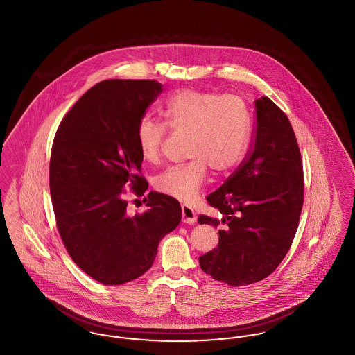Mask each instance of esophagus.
<instances>
[{"label": "esophagus", "mask_w": 355, "mask_h": 355, "mask_svg": "<svg viewBox=\"0 0 355 355\" xmlns=\"http://www.w3.org/2000/svg\"><path fill=\"white\" fill-rule=\"evenodd\" d=\"M181 209H182V222L190 223V225H193V223L197 222V216H196L194 210H193L190 206L182 205Z\"/></svg>", "instance_id": "1"}]
</instances>
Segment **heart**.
<instances>
[{
    "label": "heart",
    "mask_w": 355,
    "mask_h": 355,
    "mask_svg": "<svg viewBox=\"0 0 355 355\" xmlns=\"http://www.w3.org/2000/svg\"><path fill=\"white\" fill-rule=\"evenodd\" d=\"M165 117L171 129L191 135V161L164 170L155 178V187L181 202H193L205 182L207 166L214 173H223L245 157L250 142L249 112L236 96L182 90L166 103ZM166 130V125L157 119H141L137 144L146 162L155 164L161 158Z\"/></svg>",
    "instance_id": "obj_1"
}]
</instances>
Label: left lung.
Masks as SVG:
<instances>
[{"label": "left lung", "mask_w": 355, "mask_h": 355, "mask_svg": "<svg viewBox=\"0 0 355 355\" xmlns=\"http://www.w3.org/2000/svg\"><path fill=\"white\" fill-rule=\"evenodd\" d=\"M252 150L239 168L206 197L222 220L200 216L220 230L216 249L200 266L230 286L258 282L278 268L295 236L304 205V170L286 114L268 97L255 100Z\"/></svg>", "instance_id": "1"}]
</instances>
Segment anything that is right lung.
Instances as JSON below:
<instances>
[{
	"label": "right lung",
	"instance_id": "1",
	"mask_svg": "<svg viewBox=\"0 0 355 355\" xmlns=\"http://www.w3.org/2000/svg\"><path fill=\"white\" fill-rule=\"evenodd\" d=\"M162 92L153 80H106L90 87L61 121L49 184L57 227L77 266L103 285H122L152 268L159 241L182 217L181 205L150 191L148 210L128 214L122 191L144 196L137 129Z\"/></svg>",
	"mask_w": 355,
	"mask_h": 355
}]
</instances>
